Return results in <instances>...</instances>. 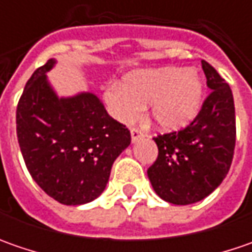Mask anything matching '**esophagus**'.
<instances>
[{
	"instance_id": "34e87169",
	"label": "esophagus",
	"mask_w": 252,
	"mask_h": 252,
	"mask_svg": "<svg viewBox=\"0 0 252 252\" xmlns=\"http://www.w3.org/2000/svg\"><path fill=\"white\" fill-rule=\"evenodd\" d=\"M130 136H131V141L134 143V141H137L141 137H144V133L140 130V129H136V127H133L130 130Z\"/></svg>"
}]
</instances>
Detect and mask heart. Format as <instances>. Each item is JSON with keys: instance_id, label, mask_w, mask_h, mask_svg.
Returning a JSON list of instances; mask_svg holds the SVG:
<instances>
[{"instance_id": "1", "label": "heart", "mask_w": 252, "mask_h": 252, "mask_svg": "<svg viewBox=\"0 0 252 252\" xmlns=\"http://www.w3.org/2000/svg\"><path fill=\"white\" fill-rule=\"evenodd\" d=\"M203 83L198 74L184 67L140 70L109 84L103 101L115 119L129 123L139 118L143 105L150 106V119L162 130H178L198 115Z\"/></svg>"}]
</instances>
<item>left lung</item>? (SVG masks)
Wrapping results in <instances>:
<instances>
[{"label": "left lung", "mask_w": 252, "mask_h": 252, "mask_svg": "<svg viewBox=\"0 0 252 252\" xmlns=\"http://www.w3.org/2000/svg\"><path fill=\"white\" fill-rule=\"evenodd\" d=\"M210 94L185 129L158 134V157L147 169L156 193L174 205L205 199L226 178L236 146V111L228 84L205 60Z\"/></svg>", "instance_id": "left-lung-1"}]
</instances>
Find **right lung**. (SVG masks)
Instances as JSON below:
<instances>
[{
	"mask_svg": "<svg viewBox=\"0 0 252 252\" xmlns=\"http://www.w3.org/2000/svg\"><path fill=\"white\" fill-rule=\"evenodd\" d=\"M53 59L28 80L16 108V134L26 168L44 192L63 205L96 199L113 161L130 144V131L108 115L91 92L59 98L46 73Z\"/></svg>",
	"mask_w": 252,
	"mask_h": 252,
	"instance_id": "obj_1",
	"label": "right lung"
}]
</instances>
